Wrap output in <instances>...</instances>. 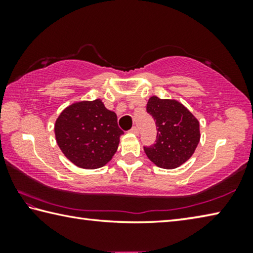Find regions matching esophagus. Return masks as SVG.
Segmentation results:
<instances>
[{
	"mask_svg": "<svg viewBox=\"0 0 253 253\" xmlns=\"http://www.w3.org/2000/svg\"><path fill=\"white\" fill-rule=\"evenodd\" d=\"M130 132H132V134H135V135H138V128H137L136 126H134V127H132L131 128V129H130Z\"/></svg>",
	"mask_w": 253,
	"mask_h": 253,
	"instance_id": "34e87169",
	"label": "esophagus"
}]
</instances>
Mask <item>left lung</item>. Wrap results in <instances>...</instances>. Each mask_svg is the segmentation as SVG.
<instances>
[{"mask_svg":"<svg viewBox=\"0 0 253 253\" xmlns=\"http://www.w3.org/2000/svg\"><path fill=\"white\" fill-rule=\"evenodd\" d=\"M146 110L156 124V140L144 147L147 157L158 168L173 169L184 164L200 142V124L181 102L149 98Z\"/></svg>","mask_w":253,"mask_h":253,"instance_id":"8db88e82","label":"left lung"}]
</instances>
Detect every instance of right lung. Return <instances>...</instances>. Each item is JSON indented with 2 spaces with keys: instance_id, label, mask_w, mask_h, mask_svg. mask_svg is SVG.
Wrapping results in <instances>:
<instances>
[{
  "instance_id": "add662e5",
  "label": "right lung",
  "mask_w": 253,
  "mask_h": 253,
  "mask_svg": "<svg viewBox=\"0 0 253 253\" xmlns=\"http://www.w3.org/2000/svg\"><path fill=\"white\" fill-rule=\"evenodd\" d=\"M54 134L68 160L78 168L95 169L113 158L124 131L116 114L96 99L67 107L55 122Z\"/></svg>"
}]
</instances>
